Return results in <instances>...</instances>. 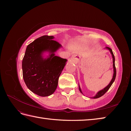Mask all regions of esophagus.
I'll return each instance as SVG.
<instances>
[{
  "label": "esophagus",
  "mask_w": 131,
  "mask_h": 131,
  "mask_svg": "<svg viewBox=\"0 0 131 131\" xmlns=\"http://www.w3.org/2000/svg\"><path fill=\"white\" fill-rule=\"evenodd\" d=\"M78 56H75L74 57V58H73V59H74V61H78Z\"/></svg>",
  "instance_id": "obj_1"
}]
</instances>
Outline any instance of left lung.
<instances>
[{
	"label": "left lung",
	"mask_w": 131,
	"mask_h": 131,
	"mask_svg": "<svg viewBox=\"0 0 131 131\" xmlns=\"http://www.w3.org/2000/svg\"><path fill=\"white\" fill-rule=\"evenodd\" d=\"M105 49H106V50H108L110 52V53L112 54V58H113V70H114V74H113V78L112 79V80L110 81L109 84L107 85L105 88H104L103 90L98 91V92L97 93V94L95 95V96L94 97H91V98H94V99H96V98H100L101 97V96H102L103 95H104L107 91H108V90L110 89V88L111 87V86L112 85L113 83L115 81V78H116V68H115V57H114V55L113 54V51L111 49L110 47H105ZM79 91H80V92L82 93V91L81 90V88L80 86H79Z\"/></svg>",
	"instance_id": "obj_1"
}]
</instances>
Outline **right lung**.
<instances>
[{
    "mask_svg": "<svg viewBox=\"0 0 131 131\" xmlns=\"http://www.w3.org/2000/svg\"><path fill=\"white\" fill-rule=\"evenodd\" d=\"M53 36L43 35L27 46L22 60L23 80L27 88L39 96L46 97L54 93L58 79L67 59L55 56L62 45L53 40ZM49 56L43 57V53Z\"/></svg>",
    "mask_w": 131,
    "mask_h": 131,
    "instance_id": "1",
    "label": "right lung"
}]
</instances>
